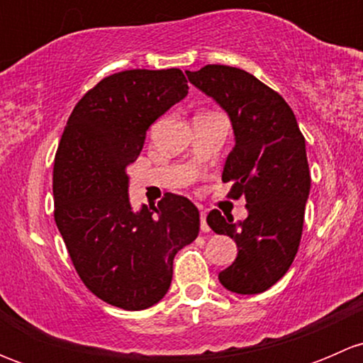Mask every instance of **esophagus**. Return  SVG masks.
Segmentation results:
<instances>
[{
    "label": "esophagus",
    "mask_w": 363,
    "mask_h": 363,
    "mask_svg": "<svg viewBox=\"0 0 363 363\" xmlns=\"http://www.w3.org/2000/svg\"><path fill=\"white\" fill-rule=\"evenodd\" d=\"M200 228H202L203 233L211 232V228L207 225V214H205V211H202V214H200Z\"/></svg>",
    "instance_id": "esophagus-1"
}]
</instances>
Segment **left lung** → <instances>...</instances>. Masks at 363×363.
<instances>
[{
  "mask_svg": "<svg viewBox=\"0 0 363 363\" xmlns=\"http://www.w3.org/2000/svg\"><path fill=\"white\" fill-rule=\"evenodd\" d=\"M186 75L232 121L235 147L223 182H233L230 196H246L250 212L239 223L218 208L208 212L207 225L239 247L235 262L219 272V283L233 294H262L288 272L298 251L311 189L306 138L284 98L251 73L207 65Z\"/></svg>",
  "mask_w": 363,
  "mask_h": 363,
  "instance_id": "8db88e82",
  "label": "left lung"
}]
</instances>
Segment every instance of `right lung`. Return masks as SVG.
I'll return each instance as SVG.
<instances>
[{"mask_svg": "<svg viewBox=\"0 0 363 363\" xmlns=\"http://www.w3.org/2000/svg\"><path fill=\"white\" fill-rule=\"evenodd\" d=\"M188 94L179 68L124 69L87 91L69 116L54 160V219L77 274L98 298L126 311L158 303L174 256L199 237L200 214L167 193L133 212L128 164L149 126Z\"/></svg>", "mask_w": 363, "mask_h": 363, "instance_id": "1", "label": "right lung"}]
</instances>
